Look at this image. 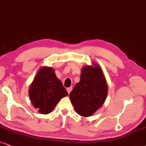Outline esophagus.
Listing matches in <instances>:
<instances>
[{
	"label": "esophagus",
	"mask_w": 146,
	"mask_h": 146,
	"mask_svg": "<svg viewBox=\"0 0 146 146\" xmlns=\"http://www.w3.org/2000/svg\"><path fill=\"white\" fill-rule=\"evenodd\" d=\"M72 89H73V87H69V88H67V92H68V93H69L71 92V91H72Z\"/></svg>",
	"instance_id": "1"
}]
</instances>
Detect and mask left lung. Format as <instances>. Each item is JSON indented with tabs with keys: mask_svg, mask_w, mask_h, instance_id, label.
<instances>
[{
	"mask_svg": "<svg viewBox=\"0 0 146 146\" xmlns=\"http://www.w3.org/2000/svg\"><path fill=\"white\" fill-rule=\"evenodd\" d=\"M108 87L99 64L83 66L81 79L70 93L69 98L75 111L83 117L94 114L104 104Z\"/></svg>",
	"mask_w": 146,
	"mask_h": 146,
	"instance_id": "obj_1",
	"label": "left lung"
}]
</instances>
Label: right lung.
Returning a JSON list of instances; mask_svg holds the SVG:
<instances>
[{
  "label": "right lung",
  "instance_id": "1",
  "mask_svg": "<svg viewBox=\"0 0 146 146\" xmlns=\"http://www.w3.org/2000/svg\"><path fill=\"white\" fill-rule=\"evenodd\" d=\"M33 106L42 114H48L54 110L63 98L68 96L62 82L56 76L55 70L46 66L41 67L29 89Z\"/></svg>",
  "mask_w": 146,
  "mask_h": 146
}]
</instances>
